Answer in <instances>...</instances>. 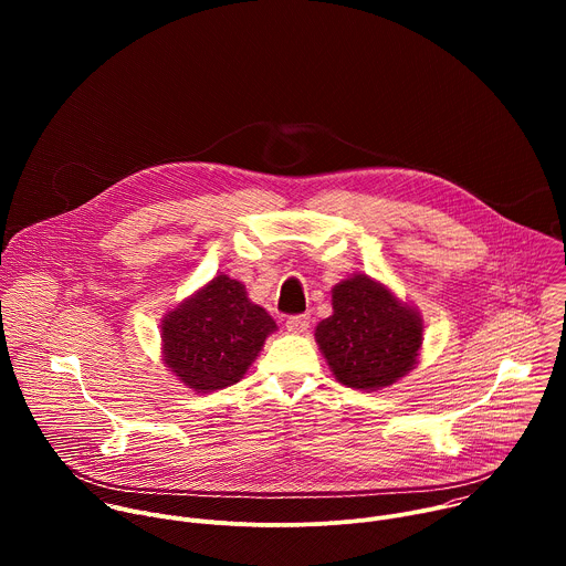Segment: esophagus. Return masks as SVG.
Instances as JSON below:
<instances>
[{"instance_id": "1", "label": "esophagus", "mask_w": 566, "mask_h": 566, "mask_svg": "<svg viewBox=\"0 0 566 566\" xmlns=\"http://www.w3.org/2000/svg\"><path fill=\"white\" fill-rule=\"evenodd\" d=\"M308 322H311L308 313H300V315H289L284 325L291 334H304L308 329Z\"/></svg>"}]
</instances>
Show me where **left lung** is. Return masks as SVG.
<instances>
[{"instance_id": "left-lung-1", "label": "left lung", "mask_w": 566, "mask_h": 566, "mask_svg": "<svg viewBox=\"0 0 566 566\" xmlns=\"http://www.w3.org/2000/svg\"><path fill=\"white\" fill-rule=\"evenodd\" d=\"M334 313L315 327V343L334 376L354 389H380L415 369L423 319L385 284L354 275L332 291Z\"/></svg>"}]
</instances>
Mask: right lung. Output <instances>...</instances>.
Here are the masks:
<instances>
[{
    "instance_id": "obj_1",
    "label": "right lung",
    "mask_w": 566,
    "mask_h": 566,
    "mask_svg": "<svg viewBox=\"0 0 566 566\" xmlns=\"http://www.w3.org/2000/svg\"><path fill=\"white\" fill-rule=\"evenodd\" d=\"M275 329V319L249 300L244 284L217 275L166 313L164 360L195 391L223 389L244 378Z\"/></svg>"
}]
</instances>
